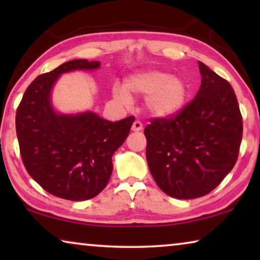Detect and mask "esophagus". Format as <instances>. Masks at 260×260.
<instances>
[{
    "mask_svg": "<svg viewBox=\"0 0 260 260\" xmlns=\"http://www.w3.org/2000/svg\"><path fill=\"white\" fill-rule=\"evenodd\" d=\"M142 128H143V124L140 120H135L133 122V125H132V129H133L134 132H140V131H142Z\"/></svg>",
    "mask_w": 260,
    "mask_h": 260,
    "instance_id": "1",
    "label": "esophagus"
}]
</instances>
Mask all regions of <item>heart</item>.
I'll return each instance as SVG.
<instances>
[{
  "label": "heart",
  "mask_w": 260,
  "mask_h": 260,
  "mask_svg": "<svg viewBox=\"0 0 260 260\" xmlns=\"http://www.w3.org/2000/svg\"><path fill=\"white\" fill-rule=\"evenodd\" d=\"M188 88L181 78L159 70H149L128 77L124 87L114 86L113 96L129 103L132 96H145L146 108L155 116L166 117L179 112L186 102Z\"/></svg>",
  "instance_id": "b5f03b06"
}]
</instances>
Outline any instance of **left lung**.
I'll use <instances>...</instances> for the list:
<instances>
[{
  "label": "left lung",
  "instance_id": "1",
  "mask_svg": "<svg viewBox=\"0 0 260 260\" xmlns=\"http://www.w3.org/2000/svg\"><path fill=\"white\" fill-rule=\"evenodd\" d=\"M202 83L179 112L144 128L147 160L157 186L179 200L217 188L239 157L243 124L230 82L199 61Z\"/></svg>",
  "mask_w": 260,
  "mask_h": 260
}]
</instances>
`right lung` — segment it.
I'll return each mask as SVG.
<instances>
[{
	"mask_svg": "<svg viewBox=\"0 0 260 260\" xmlns=\"http://www.w3.org/2000/svg\"><path fill=\"white\" fill-rule=\"evenodd\" d=\"M100 61L74 59L34 79L16 113L21 160L51 195L70 201L98 196L111 177L112 155L129 134L134 117L112 122L93 112L57 114L50 90L61 73L94 70Z\"/></svg>",
	"mask_w": 260,
	"mask_h": 260,
	"instance_id": "right-lung-1",
	"label": "right lung"
}]
</instances>
